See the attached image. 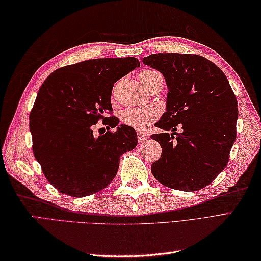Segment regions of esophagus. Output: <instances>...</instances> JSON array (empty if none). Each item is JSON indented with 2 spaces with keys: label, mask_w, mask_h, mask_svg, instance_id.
I'll return each instance as SVG.
<instances>
[{
  "label": "esophagus",
  "mask_w": 261,
  "mask_h": 261,
  "mask_svg": "<svg viewBox=\"0 0 261 261\" xmlns=\"http://www.w3.org/2000/svg\"><path fill=\"white\" fill-rule=\"evenodd\" d=\"M149 138V136L147 134H145V132H138V141H139V143H142L145 142L147 139Z\"/></svg>",
  "instance_id": "34e87169"
}]
</instances>
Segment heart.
Returning a JSON list of instances; mask_svg holds the SVG:
<instances>
[{
	"mask_svg": "<svg viewBox=\"0 0 261 261\" xmlns=\"http://www.w3.org/2000/svg\"><path fill=\"white\" fill-rule=\"evenodd\" d=\"M141 85L148 88L157 82L164 83V77L154 69H143L138 74ZM159 116V111L154 108H129L122 113V122L125 125L143 130L151 124V122Z\"/></svg>",
	"mask_w": 261,
	"mask_h": 261,
	"instance_id": "1",
	"label": "heart"
}]
</instances>
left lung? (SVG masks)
Segmentation results:
<instances>
[{"label":"left lung","mask_w":261,"mask_h":261,"mask_svg":"<svg viewBox=\"0 0 261 261\" xmlns=\"http://www.w3.org/2000/svg\"><path fill=\"white\" fill-rule=\"evenodd\" d=\"M142 62L164 75L169 90L167 111L156 123L165 132L150 136L163 148L151 173L169 188L202 190L228 165L236 141L238 102L229 81L195 54L159 53ZM177 125L182 133L167 134Z\"/></svg>","instance_id":"left-lung-1"}]
</instances>
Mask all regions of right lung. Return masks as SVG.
<instances>
[{"label":"right lung","mask_w":261,"mask_h":261,"mask_svg":"<svg viewBox=\"0 0 261 261\" xmlns=\"http://www.w3.org/2000/svg\"><path fill=\"white\" fill-rule=\"evenodd\" d=\"M139 66L135 57L88 59L56 69L39 88L29 116L32 151L60 193L83 197L103 190L120 157L137 146L134 127L110 130L120 122L111 95L114 83ZM99 119L108 131L96 138L92 126Z\"/></svg>","instance_id":"obj_1"}]
</instances>
